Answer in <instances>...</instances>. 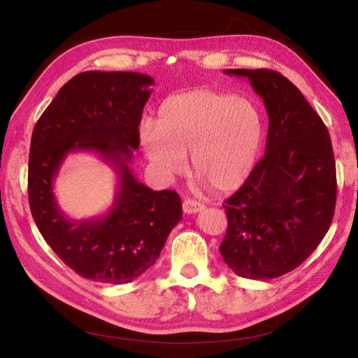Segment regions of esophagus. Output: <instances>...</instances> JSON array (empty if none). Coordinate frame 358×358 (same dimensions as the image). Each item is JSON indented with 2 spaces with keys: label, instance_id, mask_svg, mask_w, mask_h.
I'll list each match as a JSON object with an SVG mask.
<instances>
[{
  "label": "esophagus",
  "instance_id": "34e87169",
  "mask_svg": "<svg viewBox=\"0 0 358 358\" xmlns=\"http://www.w3.org/2000/svg\"><path fill=\"white\" fill-rule=\"evenodd\" d=\"M182 208H183V212L188 213V215H192V213H199V212H201L204 206H203L201 203L196 201V200H189V199H188V200L183 201Z\"/></svg>",
  "mask_w": 358,
  "mask_h": 358
}]
</instances>
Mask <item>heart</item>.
<instances>
[{
  "label": "heart",
  "mask_w": 358,
  "mask_h": 358,
  "mask_svg": "<svg viewBox=\"0 0 358 358\" xmlns=\"http://www.w3.org/2000/svg\"><path fill=\"white\" fill-rule=\"evenodd\" d=\"M264 122L249 100L212 90L171 95L162 101L157 125L142 129L145 154L167 179L183 175L191 152L194 175L203 187L227 192L251 175Z\"/></svg>",
  "instance_id": "1"
}]
</instances>
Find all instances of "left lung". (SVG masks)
I'll use <instances>...</instances> for the list:
<instances>
[{"label": "left lung", "instance_id": "left-lung-1", "mask_svg": "<svg viewBox=\"0 0 358 358\" xmlns=\"http://www.w3.org/2000/svg\"><path fill=\"white\" fill-rule=\"evenodd\" d=\"M246 78L268 115L266 154L225 201L221 255L237 276L273 279L299 267L329 231L336 166L329 129L303 94L272 70H224Z\"/></svg>", "mask_w": 358, "mask_h": 358}]
</instances>
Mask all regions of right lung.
I'll return each mask as SVG.
<instances>
[{
    "instance_id": "add662e5",
    "label": "right lung",
    "mask_w": 358,
    "mask_h": 358,
    "mask_svg": "<svg viewBox=\"0 0 358 358\" xmlns=\"http://www.w3.org/2000/svg\"><path fill=\"white\" fill-rule=\"evenodd\" d=\"M154 79L133 71H83L58 91L31 137L28 197L41 236L76 273L103 284H128L154 266L182 220L179 194L154 191L129 169ZM71 152H94L118 175L107 214L70 220L52 182Z\"/></svg>"
}]
</instances>
